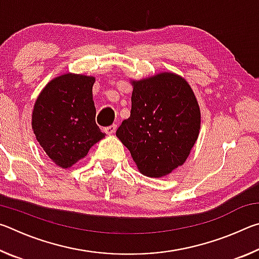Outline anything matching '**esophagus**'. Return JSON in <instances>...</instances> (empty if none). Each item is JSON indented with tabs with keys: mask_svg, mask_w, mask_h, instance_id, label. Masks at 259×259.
<instances>
[{
	"mask_svg": "<svg viewBox=\"0 0 259 259\" xmlns=\"http://www.w3.org/2000/svg\"><path fill=\"white\" fill-rule=\"evenodd\" d=\"M116 131V124H112V125H108L105 128V133L108 134V135H113L114 133Z\"/></svg>",
	"mask_w": 259,
	"mask_h": 259,
	"instance_id": "esophagus-1",
	"label": "esophagus"
}]
</instances>
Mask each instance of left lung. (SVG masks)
I'll return each mask as SVG.
<instances>
[{
	"label": "left lung",
	"instance_id": "8db88e82",
	"mask_svg": "<svg viewBox=\"0 0 259 259\" xmlns=\"http://www.w3.org/2000/svg\"><path fill=\"white\" fill-rule=\"evenodd\" d=\"M129 119L116 136L131 153L139 171L162 177L182 165L200 130V108L181 76L162 73L134 81Z\"/></svg>",
	"mask_w": 259,
	"mask_h": 259
}]
</instances>
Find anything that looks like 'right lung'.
Returning a JSON list of instances; mask_svg holds the SVG:
<instances>
[{
    "label": "right lung",
    "instance_id": "obj_1",
    "mask_svg": "<svg viewBox=\"0 0 259 259\" xmlns=\"http://www.w3.org/2000/svg\"><path fill=\"white\" fill-rule=\"evenodd\" d=\"M94 83L93 76L65 74L48 83L34 105V134L61 168L76 163L105 137L95 121Z\"/></svg>",
    "mask_w": 259,
    "mask_h": 259
}]
</instances>
